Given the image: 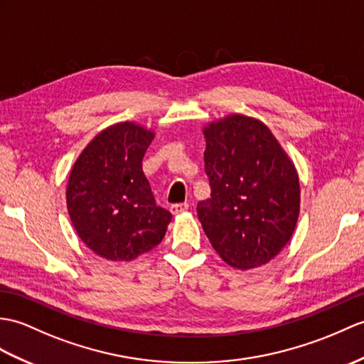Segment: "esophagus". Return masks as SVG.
<instances>
[{
	"label": "esophagus",
	"instance_id": "esophagus-1",
	"mask_svg": "<svg viewBox=\"0 0 364 364\" xmlns=\"http://www.w3.org/2000/svg\"><path fill=\"white\" fill-rule=\"evenodd\" d=\"M186 209H189V203H176V205H172L171 206V213L175 215V214H180V213H184Z\"/></svg>",
	"mask_w": 364,
	"mask_h": 364
}]
</instances>
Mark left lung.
I'll use <instances>...</instances> for the list:
<instances>
[{"label": "left lung", "instance_id": "obj_1", "mask_svg": "<svg viewBox=\"0 0 364 364\" xmlns=\"http://www.w3.org/2000/svg\"><path fill=\"white\" fill-rule=\"evenodd\" d=\"M210 198L197 205L208 239L235 268L264 265L290 240L299 215L296 168L265 124L232 114L205 129Z\"/></svg>", "mask_w": 364, "mask_h": 364}]
</instances>
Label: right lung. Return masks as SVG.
<instances>
[{"label": "right lung", "mask_w": 364, "mask_h": 364, "mask_svg": "<svg viewBox=\"0 0 364 364\" xmlns=\"http://www.w3.org/2000/svg\"><path fill=\"white\" fill-rule=\"evenodd\" d=\"M154 133L133 122L108 127L82 151L66 205L79 237L97 256L132 260L163 240L172 214L158 206L142 172Z\"/></svg>", "instance_id": "1"}]
</instances>
